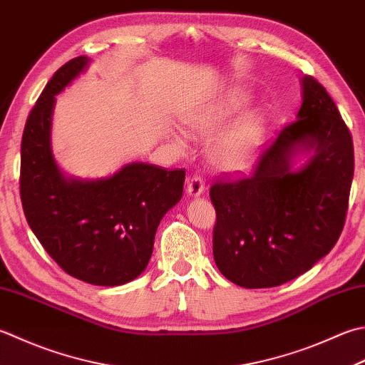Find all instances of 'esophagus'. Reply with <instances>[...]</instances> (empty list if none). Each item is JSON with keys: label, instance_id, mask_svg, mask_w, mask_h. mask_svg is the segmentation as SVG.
<instances>
[{"label": "esophagus", "instance_id": "esophagus-1", "mask_svg": "<svg viewBox=\"0 0 365 365\" xmlns=\"http://www.w3.org/2000/svg\"><path fill=\"white\" fill-rule=\"evenodd\" d=\"M205 188V182L201 175H192L187 180V191L191 197L201 196Z\"/></svg>", "mask_w": 365, "mask_h": 365}]
</instances>
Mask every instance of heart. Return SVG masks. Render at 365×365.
<instances>
[{
	"label": "heart",
	"mask_w": 365,
	"mask_h": 365,
	"mask_svg": "<svg viewBox=\"0 0 365 365\" xmlns=\"http://www.w3.org/2000/svg\"><path fill=\"white\" fill-rule=\"evenodd\" d=\"M245 93L232 91L223 101L192 118L188 126L196 134L210 135L245 103ZM262 118L258 112L244 113L212 142L209 156L213 166L227 174L245 173L253 166L259 152Z\"/></svg>",
	"instance_id": "heart-1"
}]
</instances>
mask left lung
I'll use <instances>...</instances> for the list:
<instances>
[{"instance_id": "left-lung-1", "label": "left lung", "mask_w": 365, "mask_h": 365, "mask_svg": "<svg viewBox=\"0 0 365 365\" xmlns=\"http://www.w3.org/2000/svg\"><path fill=\"white\" fill-rule=\"evenodd\" d=\"M304 101L261 153L250 177L210 187L217 212L213 259L242 288L297 278L331 252L344 230L354 174L351 133L317 78H302ZM314 155L297 171L299 151Z\"/></svg>"}]
</instances>
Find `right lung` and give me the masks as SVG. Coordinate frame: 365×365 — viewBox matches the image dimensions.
<instances>
[{
  "label": "right lung",
  "instance_id": "1",
  "mask_svg": "<svg viewBox=\"0 0 365 365\" xmlns=\"http://www.w3.org/2000/svg\"><path fill=\"white\" fill-rule=\"evenodd\" d=\"M88 61L77 56L63 64L26 118L20 199L31 231L64 272L98 287H118L145 270L160 221L182 197L185 169L131 163L96 180L61 173L50 147L55 95Z\"/></svg>",
  "mask_w": 365,
  "mask_h": 365
}]
</instances>
